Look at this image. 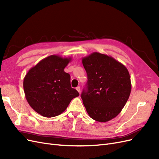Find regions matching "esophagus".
I'll list each match as a JSON object with an SVG mask.
<instances>
[{"instance_id":"34e87169","label":"esophagus","mask_w":159,"mask_h":159,"mask_svg":"<svg viewBox=\"0 0 159 159\" xmlns=\"http://www.w3.org/2000/svg\"><path fill=\"white\" fill-rule=\"evenodd\" d=\"M75 89H76V90H77V91H78L79 93H80V87H79V86H78V87H77Z\"/></svg>"}]
</instances>
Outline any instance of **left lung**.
I'll return each mask as SVG.
<instances>
[{
	"instance_id": "obj_1",
	"label": "left lung",
	"mask_w": 159,
	"mask_h": 159,
	"mask_svg": "<svg viewBox=\"0 0 159 159\" xmlns=\"http://www.w3.org/2000/svg\"><path fill=\"white\" fill-rule=\"evenodd\" d=\"M87 72L86 90L81 95L89 117L105 123L115 118L126 104L131 91L127 68L113 57L93 52L82 58Z\"/></svg>"
}]
</instances>
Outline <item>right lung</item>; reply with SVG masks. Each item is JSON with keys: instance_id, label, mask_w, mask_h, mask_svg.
Here are the masks:
<instances>
[{"instance_id": "1", "label": "right lung", "mask_w": 159, "mask_h": 159, "mask_svg": "<svg viewBox=\"0 0 159 159\" xmlns=\"http://www.w3.org/2000/svg\"><path fill=\"white\" fill-rule=\"evenodd\" d=\"M71 57L52 55L32 67L24 78L25 97L30 107L45 117L63 113L71 99L80 95L71 88L70 75L64 68Z\"/></svg>"}]
</instances>
